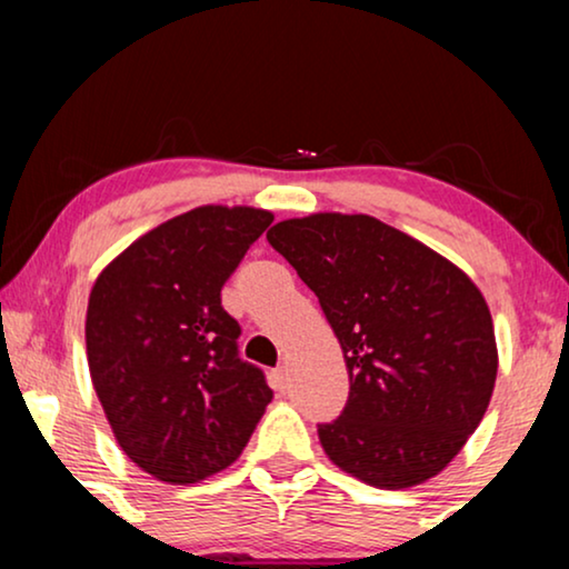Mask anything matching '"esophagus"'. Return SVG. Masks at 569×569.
I'll list each match as a JSON object with an SVG mask.
<instances>
[{
	"label": "esophagus",
	"mask_w": 569,
	"mask_h": 569,
	"mask_svg": "<svg viewBox=\"0 0 569 569\" xmlns=\"http://www.w3.org/2000/svg\"><path fill=\"white\" fill-rule=\"evenodd\" d=\"M271 386H274L277 391H284V388H287V368L271 370Z\"/></svg>",
	"instance_id": "esophagus-1"
}]
</instances>
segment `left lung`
<instances>
[{
  "instance_id": "1",
  "label": "left lung",
  "mask_w": 569,
  "mask_h": 569,
  "mask_svg": "<svg viewBox=\"0 0 569 569\" xmlns=\"http://www.w3.org/2000/svg\"><path fill=\"white\" fill-rule=\"evenodd\" d=\"M267 240L316 292L347 360L345 409L318 425L326 456L380 489L446 469L497 378L495 326L477 284L368 214L284 220Z\"/></svg>"
}]
</instances>
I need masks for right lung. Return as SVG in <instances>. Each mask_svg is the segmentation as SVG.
Listing matches in <instances>:
<instances>
[{"label":"right lung","instance_id":"add662e5","mask_svg":"<svg viewBox=\"0 0 569 569\" xmlns=\"http://www.w3.org/2000/svg\"><path fill=\"white\" fill-rule=\"evenodd\" d=\"M271 212L197 207L134 240L88 302L90 378L123 453L170 485L228 469L271 401L222 287Z\"/></svg>","mask_w":569,"mask_h":569}]
</instances>
